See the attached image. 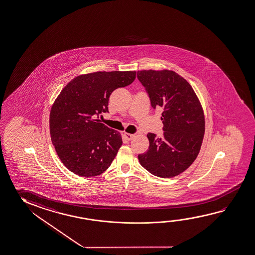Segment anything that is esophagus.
Here are the masks:
<instances>
[{
    "label": "esophagus",
    "mask_w": 255,
    "mask_h": 255,
    "mask_svg": "<svg viewBox=\"0 0 255 255\" xmlns=\"http://www.w3.org/2000/svg\"><path fill=\"white\" fill-rule=\"evenodd\" d=\"M124 136H125L126 139L128 141H130V140H132L134 137V134H133V133H124Z\"/></svg>",
    "instance_id": "34e87169"
}]
</instances>
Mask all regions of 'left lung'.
<instances>
[{
	"instance_id": "obj_1",
	"label": "left lung",
	"mask_w": 255,
	"mask_h": 255,
	"mask_svg": "<svg viewBox=\"0 0 255 255\" xmlns=\"http://www.w3.org/2000/svg\"><path fill=\"white\" fill-rule=\"evenodd\" d=\"M153 109L161 108L163 137L149 133V149L139 154L150 174L171 178L181 174L198 157L205 133L202 106L190 83L174 71H138Z\"/></svg>"
}]
</instances>
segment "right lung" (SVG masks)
<instances>
[{
	"instance_id": "1",
	"label": "right lung",
	"mask_w": 255,
	"mask_h": 255,
	"mask_svg": "<svg viewBox=\"0 0 255 255\" xmlns=\"http://www.w3.org/2000/svg\"><path fill=\"white\" fill-rule=\"evenodd\" d=\"M136 72H97L70 81L54 102L50 137L62 163L73 174L97 176L107 169L122 145L121 133L97 118L108 113L111 94L131 84Z\"/></svg>"
}]
</instances>
